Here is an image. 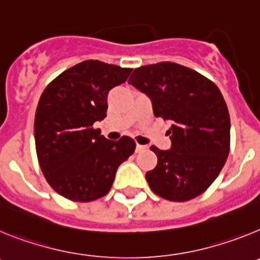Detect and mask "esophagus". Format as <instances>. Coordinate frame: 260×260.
Here are the masks:
<instances>
[{"instance_id": "esophagus-1", "label": "esophagus", "mask_w": 260, "mask_h": 260, "mask_svg": "<svg viewBox=\"0 0 260 260\" xmlns=\"http://www.w3.org/2000/svg\"><path fill=\"white\" fill-rule=\"evenodd\" d=\"M146 150H147V146H142V144H137V148H135L137 152H143V151Z\"/></svg>"}]
</instances>
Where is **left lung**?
<instances>
[{
    "label": "left lung",
    "mask_w": 260,
    "mask_h": 260,
    "mask_svg": "<svg viewBox=\"0 0 260 260\" xmlns=\"http://www.w3.org/2000/svg\"><path fill=\"white\" fill-rule=\"evenodd\" d=\"M152 102L153 114L171 122L169 150L147 172L151 190L172 202L204 192L219 176L231 146V118L220 89L198 71L174 62L141 66L128 79Z\"/></svg>",
    "instance_id": "1"
}]
</instances>
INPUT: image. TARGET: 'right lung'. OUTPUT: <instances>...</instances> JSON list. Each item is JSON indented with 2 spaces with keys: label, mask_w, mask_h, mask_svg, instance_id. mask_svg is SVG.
Segmentation results:
<instances>
[{
  "label": "right lung",
  "mask_w": 260,
  "mask_h": 260,
  "mask_svg": "<svg viewBox=\"0 0 260 260\" xmlns=\"http://www.w3.org/2000/svg\"><path fill=\"white\" fill-rule=\"evenodd\" d=\"M133 69L87 59L52 80L39 100L35 144L52 189L74 202L108 194L118 167L135 151L130 137L109 141L93 128L107 117L108 93Z\"/></svg>",
  "instance_id": "1"
}]
</instances>
